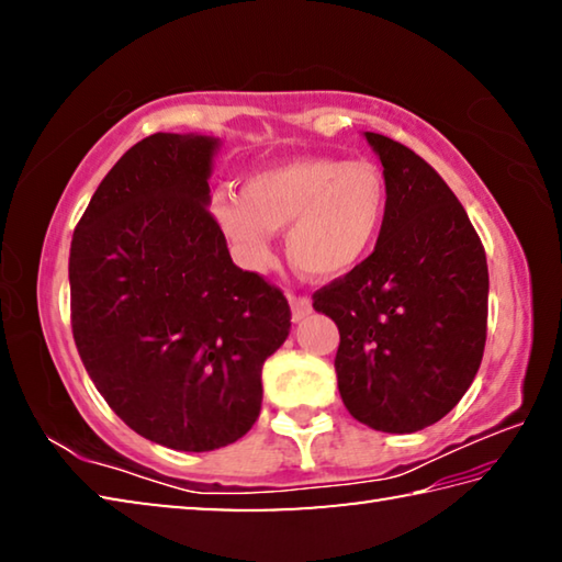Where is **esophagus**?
<instances>
[{"label":"esophagus","instance_id":"1","mask_svg":"<svg viewBox=\"0 0 562 562\" xmlns=\"http://www.w3.org/2000/svg\"><path fill=\"white\" fill-rule=\"evenodd\" d=\"M290 307L294 322H302L304 317L312 315V300L304 297V294H290Z\"/></svg>","mask_w":562,"mask_h":562}]
</instances>
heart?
Instances as JSON below:
<instances>
[{
	"mask_svg": "<svg viewBox=\"0 0 562 562\" xmlns=\"http://www.w3.org/2000/svg\"><path fill=\"white\" fill-rule=\"evenodd\" d=\"M392 188L369 158L302 156L255 170L240 193L223 190L211 211L247 268L272 260V235L284 227V250L310 278H339L374 250L384 233Z\"/></svg>",
	"mask_w": 562,
	"mask_h": 562,
	"instance_id": "heart-1",
	"label": "heart"
}]
</instances>
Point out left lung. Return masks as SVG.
<instances>
[{
    "mask_svg": "<svg viewBox=\"0 0 562 562\" xmlns=\"http://www.w3.org/2000/svg\"><path fill=\"white\" fill-rule=\"evenodd\" d=\"M392 205L374 252L319 288L312 307L335 319L341 402L357 422L414 434L461 402L488 325L486 250L441 176L398 140L367 133Z\"/></svg>",
    "mask_w": 562,
    "mask_h": 562,
    "instance_id": "obj_1",
    "label": "left lung"
}]
</instances>
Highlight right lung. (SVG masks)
Wrapping results in <instances>:
<instances>
[{
	"mask_svg": "<svg viewBox=\"0 0 562 562\" xmlns=\"http://www.w3.org/2000/svg\"><path fill=\"white\" fill-rule=\"evenodd\" d=\"M207 136L154 133L128 148L71 237V331L123 424L176 451L252 429L262 364L290 335V304L227 252L211 203Z\"/></svg>",
	"mask_w": 562,
	"mask_h": 562,
	"instance_id": "right-lung-1",
	"label": "right lung"
}]
</instances>
